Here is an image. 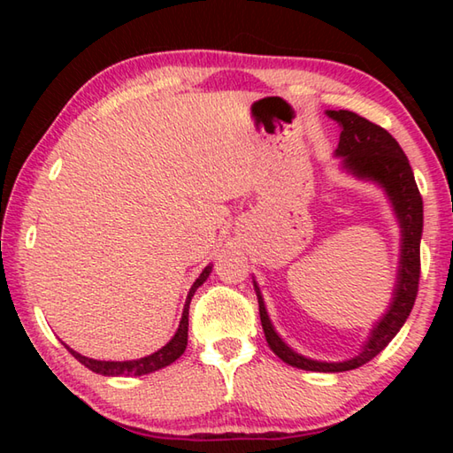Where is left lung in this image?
I'll list each match as a JSON object with an SVG mask.
<instances>
[{
  "mask_svg": "<svg viewBox=\"0 0 453 453\" xmlns=\"http://www.w3.org/2000/svg\"><path fill=\"white\" fill-rule=\"evenodd\" d=\"M326 113L342 127L335 156L342 157L343 170L356 175L357 180L373 181L383 188L389 202H392L397 224H400L402 250L392 303L381 319L375 321L357 356L343 359V362H318V359L297 354L281 340L272 326L270 316H267L262 291H259L256 280L254 288L259 303V319H262L267 346L272 348L273 354L286 364L305 372L335 373L356 370V367L370 362L394 340L408 319L413 302H416L419 283V242L421 229H424V202H421L408 157H405L400 143L386 129L348 110H327Z\"/></svg>",
  "mask_w": 453,
  "mask_h": 453,
  "instance_id": "1",
  "label": "left lung"
}]
</instances>
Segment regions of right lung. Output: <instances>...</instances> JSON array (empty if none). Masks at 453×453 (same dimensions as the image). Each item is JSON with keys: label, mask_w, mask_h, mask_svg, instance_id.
<instances>
[{"label": "right lung", "mask_w": 453, "mask_h": 453, "mask_svg": "<svg viewBox=\"0 0 453 453\" xmlns=\"http://www.w3.org/2000/svg\"><path fill=\"white\" fill-rule=\"evenodd\" d=\"M210 273H211V264L203 267V272L199 273V278L194 281V286H191V289H189V294L186 297V305H183V313H181L178 332H175V335L165 343L162 349L153 351L151 356H145V357H140V359H129V362H102V359H94V357H86V356L78 354V351L67 348L65 343H64V346L70 349V354L75 359H78L80 364L86 365L88 370L96 372V373H102V375H145V373L162 370V367L173 364L175 359H178L183 354V351H186L188 326H189L188 318H189L191 297H194L196 289L210 278Z\"/></svg>", "instance_id": "add662e5"}]
</instances>
